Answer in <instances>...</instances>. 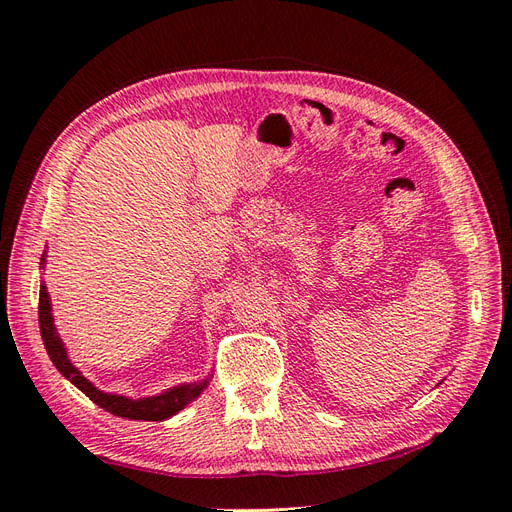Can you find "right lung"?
I'll return each mask as SVG.
<instances>
[{"mask_svg": "<svg viewBox=\"0 0 512 512\" xmlns=\"http://www.w3.org/2000/svg\"><path fill=\"white\" fill-rule=\"evenodd\" d=\"M46 267V250L40 258V269ZM38 322H40V335L46 352H49L53 365L64 378H68L76 389L85 393L96 406L104 408L106 412H111L121 418H130V421H166V418L175 416L181 412L185 406H190L192 401L205 391V386L209 384L211 376L198 382H183L177 386H170V389L158 393V395H149V397H126L119 393H104L100 391L96 384H91L83 371L79 367H74L70 361L66 344L61 342V337L55 329V318H53V305H51V294L46 290L44 280L40 282V303H38Z\"/></svg>", "mask_w": 512, "mask_h": 512, "instance_id": "obj_1", "label": "right lung"}]
</instances>
